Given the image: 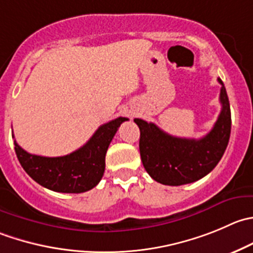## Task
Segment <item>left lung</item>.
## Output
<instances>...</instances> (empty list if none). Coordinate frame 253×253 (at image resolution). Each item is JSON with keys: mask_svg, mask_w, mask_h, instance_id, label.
Segmentation results:
<instances>
[{"mask_svg": "<svg viewBox=\"0 0 253 253\" xmlns=\"http://www.w3.org/2000/svg\"><path fill=\"white\" fill-rule=\"evenodd\" d=\"M221 84V112L211 131L200 139L180 138L162 131L157 125L134 119L139 127V153L147 173L164 185L193 183L216 167L226 149L231 132V111L224 83Z\"/></svg>", "mask_w": 253, "mask_h": 253, "instance_id": "left-lung-1", "label": "left lung"}]
</instances>
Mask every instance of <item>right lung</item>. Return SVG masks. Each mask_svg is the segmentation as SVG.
<instances>
[{"label":"right lung","mask_w":253,"mask_h":253,"mask_svg":"<svg viewBox=\"0 0 253 253\" xmlns=\"http://www.w3.org/2000/svg\"><path fill=\"white\" fill-rule=\"evenodd\" d=\"M127 120L119 117L104 124L82 148L67 156H36L21 148L16 141L14 151L26 173L42 186L58 193H84L101 180L107 148L120 125Z\"/></svg>","instance_id":"add662e5"}]
</instances>
